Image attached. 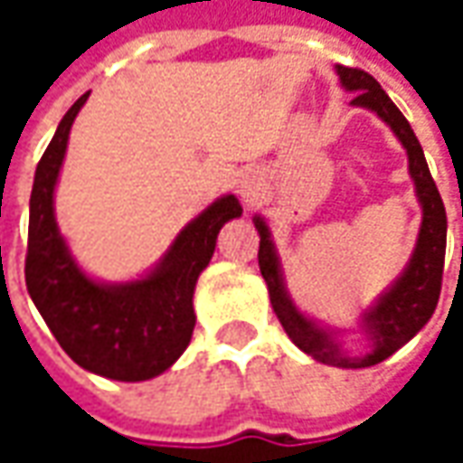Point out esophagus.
I'll use <instances>...</instances> for the list:
<instances>
[{"label": "esophagus", "mask_w": 463, "mask_h": 463, "mask_svg": "<svg viewBox=\"0 0 463 463\" xmlns=\"http://www.w3.org/2000/svg\"><path fill=\"white\" fill-rule=\"evenodd\" d=\"M260 185H262V175H260L258 169H250V172H244L240 177V195L244 201H255L260 193Z\"/></svg>", "instance_id": "1"}]
</instances>
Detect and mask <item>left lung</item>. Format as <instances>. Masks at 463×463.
Here are the masks:
<instances>
[{
    "instance_id": "1",
    "label": "left lung",
    "mask_w": 463,
    "mask_h": 463,
    "mask_svg": "<svg viewBox=\"0 0 463 463\" xmlns=\"http://www.w3.org/2000/svg\"><path fill=\"white\" fill-rule=\"evenodd\" d=\"M335 69H337V77L347 92H355L350 105L376 113L394 131L402 146L407 149L410 175L415 180V193H418L420 208H422L418 244H415V252L407 262L404 273L394 280V286L386 294L379 296V301L365 311L361 319V329L371 340L368 353L347 355L343 343L337 340V332L317 325L307 314L296 309V304L286 291V283H283V270H280L276 244L270 240V229L262 216H255L252 222L260 234V273L268 283V294H270V304H273L278 322L283 325L286 335L294 340V345L301 347L307 355H311L319 364L337 365V368H368V365L382 364L389 355H394L402 345H407L433 317L438 296H440V280H443L449 222H446V208H443L440 193L430 177L418 136L410 128L407 118L400 113V108L389 99L382 84L364 69H350V66H340V63Z\"/></svg>"
}]
</instances>
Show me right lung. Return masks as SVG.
I'll return each mask as SVG.
<instances>
[{"instance_id":"right-lung-1","label":"right lung","mask_w":463,"mask_h":463,"mask_svg":"<svg viewBox=\"0 0 463 463\" xmlns=\"http://www.w3.org/2000/svg\"><path fill=\"white\" fill-rule=\"evenodd\" d=\"M81 95L61 118L38 162L30 193L25 283L48 329L81 368L116 379L146 382L165 373L193 337V294L198 276L213 258L219 229L241 216L234 195H223L172 241L149 276L128 283H99L71 258L53 213L71 123L87 102Z\"/></svg>"}]
</instances>
